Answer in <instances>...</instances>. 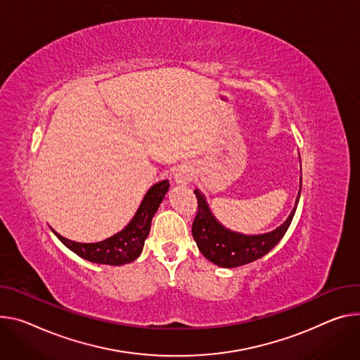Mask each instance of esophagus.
<instances>
[{
	"instance_id": "esophagus-1",
	"label": "esophagus",
	"mask_w": 360,
	"mask_h": 360,
	"mask_svg": "<svg viewBox=\"0 0 360 360\" xmlns=\"http://www.w3.org/2000/svg\"><path fill=\"white\" fill-rule=\"evenodd\" d=\"M174 179H175V182L185 185V184L191 182L192 174H191V171L186 165H181V167H176L174 169Z\"/></svg>"
}]
</instances>
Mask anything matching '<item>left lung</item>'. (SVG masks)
Listing matches in <instances>:
<instances>
[{"mask_svg": "<svg viewBox=\"0 0 360 360\" xmlns=\"http://www.w3.org/2000/svg\"><path fill=\"white\" fill-rule=\"evenodd\" d=\"M193 193L198 201V210L192 222L193 240L207 259L225 269H234L252 263V261L271 251L288 230L294 212H296V207H294L285 222L271 233L261 236H243L225 230L212 217L204 195L198 189H195ZM296 204H299V198Z\"/></svg>", "mask_w": 360, "mask_h": 360, "instance_id": "1", "label": "left lung"}]
</instances>
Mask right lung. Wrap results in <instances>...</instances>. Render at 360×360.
Masks as SVG:
<instances>
[{
	"label": "right lung",
	"mask_w": 360,
	"mask_h": 360,
	"mask_svg": "<svg viewBox=\"0 0 360 360\" xmlns=\"http://www.w3.org/2000/svg\"><path fill=\"white\" fill-rule=\"evenodd\" d=\"M168 181H160L155 184L146 192L134 219L130 221L120 233L115 234L110 238H106L99 243L84 244L70 241L58 236L57 233L54 234L69 250H72L82 258L91 261V263L108 266H122L132 263V261L136 259L142 252L145 240L150 231L152 218L163 197H165V193L168 192Z\"/></svg>",
	"instance_id": "obj_1"
}]
</instances>
